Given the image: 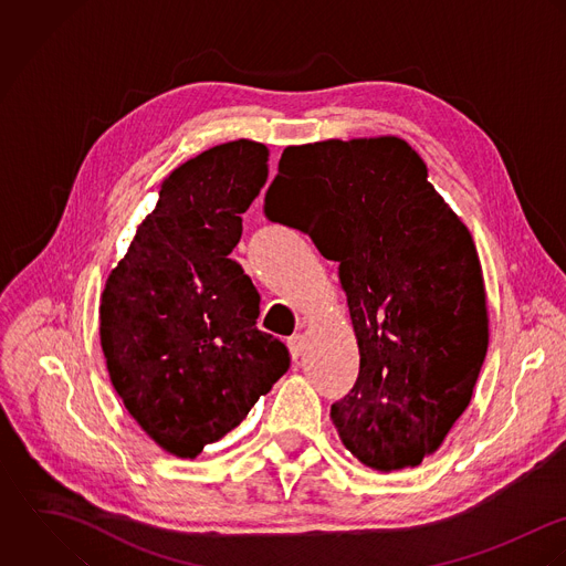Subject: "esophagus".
<instances>
[{
	"label": "esophagus",
	"instance_id": "34e87169",
	"mask_svg": "<svg viewBox=\"0 0 566 566\" xmlns=\"http://www.w3.org/2000/svg\"><path fill=\"white\" fill-rule=\"evenodd\" d=\"M289 349H291L293 360H297V358L304 354V337H302V335H293V337L289 339Z\"/></svg>",
	"mask_w": 566,
	"mask_h": 566
}]
</instances>
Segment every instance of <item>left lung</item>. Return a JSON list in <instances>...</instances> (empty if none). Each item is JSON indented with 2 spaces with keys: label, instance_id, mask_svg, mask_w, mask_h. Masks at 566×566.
Segmentation results:
<instances>
[{
  "label": "left lung",
  "instance_id": "obj_1",
  "mask_svg": "<svg viewBox=\"0 0 566 566\" xmlns=\"http://www.w3.org/2000/svg\"><path fill=\"white\" fill-rule=\"evenodd\" d=\"M400 137L289 146L264 197L273 223L339 262L358 378L333 405L340 442L389 472L438 451L488 352L485 286L468 227Z\"/></svg>",
  "mask_w": 566,
  "mask_h": 566
}]
</instances>
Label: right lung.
I'll list each match as a JSON object with an SVG mask.
<instances>
[{"label":"right lung","instance_id":"add662e5","mask_svg":"<svg viewBox=\"0 0 566 566\" xmlns=\"http://www.w3.org/2000/svg\"><path fill=\"white\" fill-rule=\"evenodd\" d=\"M266 161L264 144L235 139L175 168L101 297L114 389L175 457L226 438L291 365L286 345L258 331L260 295L227 258Z\"/></svg>","mask_w":566,"mask_h":566}]
</instances>
